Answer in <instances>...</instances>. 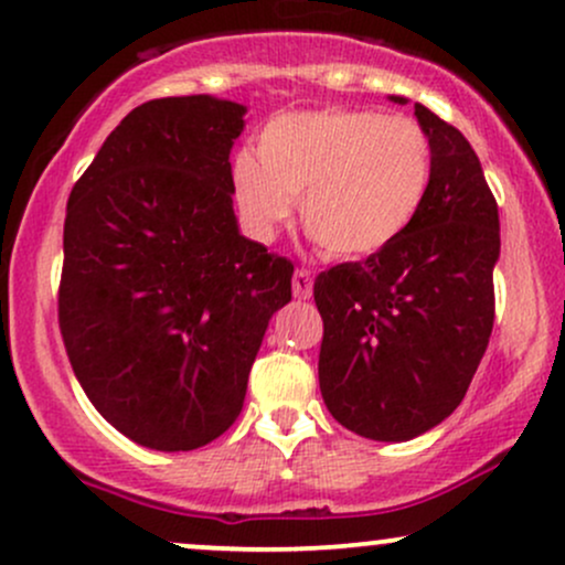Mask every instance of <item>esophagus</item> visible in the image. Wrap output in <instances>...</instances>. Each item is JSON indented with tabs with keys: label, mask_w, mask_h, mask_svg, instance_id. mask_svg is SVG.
<instances>
[{
	"label": "esophagus",
	"mask_w": 565,
	"mask_h": 565,
	"mask_svg": "<svg viewBox=\"0 0 565 565\" xmlns=\"http://www.w3.org/2000/svg\"><path fill=\"white\" fill-rule=\"evenodd\" d=\"M291 289H295L297 300H308V297L313 295V276H310V270H295V276H291Z\"/></svg>",
	"instance_id": "1"
}]
</instances>
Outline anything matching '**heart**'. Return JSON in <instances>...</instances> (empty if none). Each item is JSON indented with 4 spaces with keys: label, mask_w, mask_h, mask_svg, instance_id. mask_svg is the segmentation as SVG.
Here are the masks:
<instances>
[{
    "label": "heart",
    "mask_w": 565,
    "mask_h": 565,
    "mask_svg": "<svg viewBox=\"0 0 565 565\" xmlns=\"http://www.w3.org/2000/svg\"><path fill=\"white\" fill-rule=\"evenodd\" d=\"M436 172L419 121L372 108L278 114L255 153L231 164V193L252 236L270 242L300 199L305 233L332 260H366L423 212Z\"/></svg>",
    "instance_id": "1"
}]
</instances>
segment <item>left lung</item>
Listing matches in <instances>:
<instances>
[{
  "label": "left lung",
  "mask_w": 565,
  "mask_h": 565,
  "mask_svg": "<svg viewBox=\"0 0 565 565\" xmlns=\"http://www.w3.org/2000/svg\"><path fill=\"white\" fill-rule=\"evenodd\" d=\"M414 116L436 153L423 212L387 249L323 270L313 287L323 404L385 444L423 436L462 404L494 327L497 201L465 135L423 103Z\"/></svg>",
  "instance_id": "left-lung-1"
}]
</instances>
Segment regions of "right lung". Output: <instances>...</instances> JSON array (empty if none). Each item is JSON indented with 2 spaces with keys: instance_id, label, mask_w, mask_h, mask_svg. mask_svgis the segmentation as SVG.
Here are the masks:
<instances>
[{
  "instance_id": "right-lung-1",
  "label": "right lung",
  "mask_w": 565,
  "mask_h": 565,
  "mask_svg": "<svg viewBox=\"0 0 565 565\" xmlns=\"http://www.w3.org/2000/svg\"><path fill=\"white\" fill-rule=\"evenodd\" d=\"M244 114L212 95L142 103L68 196V361L103 419L146 449H199L236 423L270 316L291 300V263L233 212Z\"/></svg>"
}]
</instances>
